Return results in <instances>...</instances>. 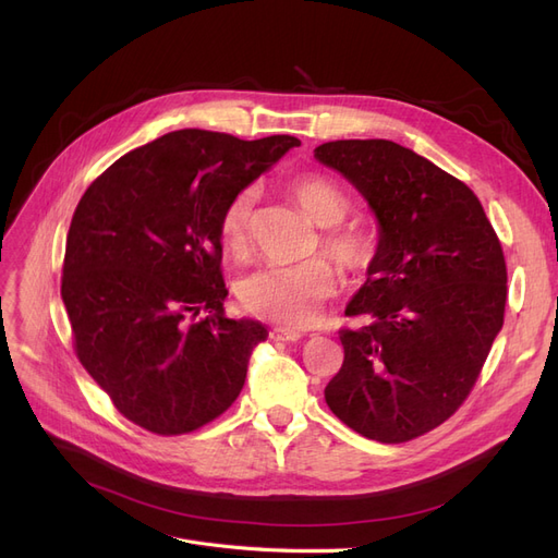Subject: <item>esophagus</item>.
I'll list each match as a JSON object with an SVG mask.
<instances>
[{"mask_svg": "<svg viewBox=\"0 0 558 558\" xmlns=\"http://www.w3.org/2000/svg\"><path fill=\"white\" fill-rule=\"evenodd\" d=\"M269 337H272V340H277V342H298L300 340V332H295V330H286V328H275L272 332H269Z\"/></svg>", "mask_w": 558, "mask_h": 558, "instance_id": "1", "label": "esophagus"}]
</instances>
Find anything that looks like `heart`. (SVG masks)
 <instances>
[{
    "label": "heart",
    "mask_w": 558,
    "mask_h": 558,
    "mask_svg": "<svg viewBox=\"0 0 558 558\" xmlns=\"http://www.w3.org/2000/svg\"><path fill=\"white\" fill-rule=\"evenodd\" d=\"M289 191L320 232V251L349 279L363 277L377 260L373 234L356 226H342L351 211V197L337 181L318 172L298 174ZM258 191L244 185L234 191L218 214V240L232 256H246L253 240ZM335 272L328 260L312 258L289 267H263L238 281L240 305L258 318L286 328H302L314 320L318 307L335 293Z\"/></svg>",
    "instance_id": "obj_1"
}]
</instances>
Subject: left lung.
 <instances>
[{
	"instance_id": "8db88e82",
	"label": "left lung",
	"mask_w": 558,
	"mask_h": 558,
	"mask_svg": "<svg viewBox=\"0 0 558 558\" xmlns=\"http://www.w3.org/2000/svg\"><path fill=\"white\" fill-rule=\"evenodd\" d=\"M314 156L365 195L381 228L377 260L347 305L344 363L326 386L332 414L398 445L461 408L505 318L508 267L468 185L388 140H337Z\"/></svg>"
}]
</instances>
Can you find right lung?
Masks as SVG:
<instances>
[{
	"label": "right lung",
	"mask_w": 558,
	"mask_h": 558,
	"mask_svg": "<svg viewBox=\"0 0 558 558\" xmlns=\"http://www.w3.org/2000/svg\"><path fill=\"white\" fill-rule=\"evenodd\" d=\"M293 146L291 134L177 130L118 158L78 199L62 265L74 353L140 428L193 433L238 400L267 330L226 316L218 214Z\"/></svg>",
	"instance_id": "1"
}]
</instances>
